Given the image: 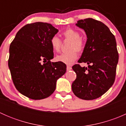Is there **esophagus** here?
Wrapping results in <instances>:
<instances>
[{
  "mask_svg": "<svg viewBox=\"0 0 126 126\" xmlns=\"http://www.w3.org/2000/svg\"><path fill=\"white\" fill-rule=\"evenodd\" d=\"M71 69H72V68H71L70 66H67V67H66V70H67V71H70V70H71Z\"/></svg>",
  "mask_w": 126,
  "mask_h": 126,
  "instance_id": "34e87169",
  "label": "esophagus"
}]
</instances>
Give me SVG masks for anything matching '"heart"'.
Here are the masks:
<instances>
[{
  "mask_svg": "<svg viewBox=\"0 0 126 126\" xmlns=\"http://www.w3.org/2000/svg\"><path fill=\"white\" fill-rule=\"evenodd\" d=\"M64 39H69L71 43L69 46L70 51L66 53H62L55 57L57 62H62L66 64L70 65L75 62L77 58V52L83 51L85 47V43L80 38V34L77 30L72 29H68L62 33ZM50 46L53 50L55 52L60 51L62 45V41L57 36H53L50 40Z\"/></svg>",
  "mask_w": 126,
  "mask_h": 126,
  "instance_id": "1",
  "label": "heart"
}]
</instances>
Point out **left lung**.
Returning a JSON list of instances; mask_svg holds the SVG:
<instances>
[{
  "instance_id": "left-lung-1",
  "label": "left lung",
  "mask_w": 126,
  "mask_h": 126,
  "mask_svg": "<svg viewBox=\"0 0 126 126\" xmlns=\"http://www.w3.org/2000/svg\"><path fill=\"white\" fill-rule=\"evenodd\" d=\"M76 25L84 30L87 37L78 62L88 66H72L77 77L72 90L79 98L93 100L105 93L115 82L119 58L116 39L107 25L94 19L79 20Z\"/></svg>"
}]
</instances>
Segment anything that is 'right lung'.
Segmentation results:
<instances>
[{
  "instance_id": "right-lung-1",
  "label": "right lung",
  "mask_w": 126,
  "mask_h": 126,
  "mask_svg": "<svg viewBox=\"0 0 126 126\" xmlns=\"http://www.w3.org/2000/svg\"><path fill=\"white\" fill-rule=\"evenodd\" d=\"M58 32L46 22L27 24L10 44L8 67L13 82L20 93L32 99L50 96L66 71L64 63L50 62L54 52L50 40Z\"/></svg>"
}]
</instances>
